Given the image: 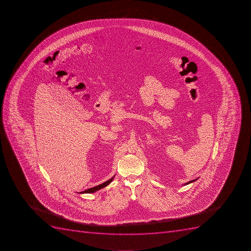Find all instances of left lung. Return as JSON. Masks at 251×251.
Instances as JSON below:
<instances>
[{
  "instance_id": "8db88e82",
  "label": "left lung",
  "mask_w": 251,
  "mask_h": 251,
  "mask_svg": "<svg viewBox=\"0 0 251 251\" xmlns=\"http://www.w3.org/2000/svg\"><path fill=\"white\" fill-rule=\"evenodd\" d=\"M196 179H193V180H191V181L188 182V183H184V185H188V184H189V183H192V182L196 181Z\"/></svg>"
}]
</instances>
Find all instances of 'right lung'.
<instances>
[{"label":"right lung","mask_w":251,"mask_h":251,"mask_svg":"<svg viewBox=\"0 0 251 251\" xmlns=\"http://www.w3.org/2000/svg\"><path fill=\"white\" fill-rule=\"evenodd\" d=\"M114 177H112L111 179H109V180H107V181L104 182V183H101V184L95 186V187H94V188H89V189L85 190V191L80 192V193H94L95 192H97V191H99V189L105 188V186L109 185V184L111 183L112 180L114 179Z\"/></svg>","instance_id":"1"}]
</instances>
